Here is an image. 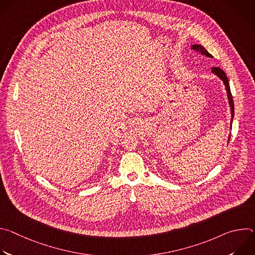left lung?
Returning a JSON list of instances; mask_svg holds the SVG:
<instances>
[{
	"mask_svg": "<svg viewBox=\"0 0 255 255\" xmlns=\"http://www.w3.org/2000/svg\"><path fill=\"white\" fill-rule=\"evenodd\" d=\"M192 49L195 50L196 52H200V53H202V54H204V55H206L208 57H212V55L202 45L194 44V45H192ZM211 71L213 72V74H215L217 77H219L223 81V83L225 85V89H226V92H227V97H228L229 105H230V110H231V123H232V119L234 117V103H233V98H232V95H231L230 86H229V82H228V79L226 77V74L219 67H212Z\"/></svg>",
	"mask_w": 255,
	"mask_h": 255,
	"instance_id": "1",
	"label": "left lung"
}]
</instances>
